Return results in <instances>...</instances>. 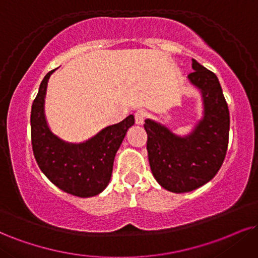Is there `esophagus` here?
<instances>
[{
  "label": "esophagus",
  "mask_w": 258,
  "mask_h": 258,
  "mask_svg": "<svg viewBox=\"0 0 258 258\" xmlns=\"http://www.w3.org/2000/svg\"><path fill=\"white\" fill-rule=\"evenodd\" d=\"M145 118H146V112L142 110H139L135 112V123L139 124V125H141V124H144L145 122Z\"/></svg>",
  "instance_id": "esophagus-1"
}]
</instances>
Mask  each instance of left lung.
Segmentation results:
<instances>
[{
  "label": "left lung",
  "mask_w": 258,
  "mask_h": 258,
  "mask_svg": "<svg viewBox=\"0 0 258 258\" xmlns=\"http://www.w3.org/2000/svg\"><path fill=\"white\" fill-rule=\"evenodd\" d=\"M187 80L201 94L202 117L191 132L178 135L166 124L145 120L152 173L164 189L189 192L214 178L227 152L230 112L217 75L192 58Z\"/></svg>",
  "instance_id": "1"
}]
</instances>
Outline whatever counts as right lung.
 I'll use <instances>...</instances> for the list:
<instances>
[{
	"label": "right lung",
	"mask_w": 258,
	"mask_h": 258,
	"mask_svg": "<svg viewBox=\"0 0 258 258\" xmlns=\"http://www.w3.org/2000/svg\"><path fill=\"white\" fill-rule=\"evenodd\" d=\"M49 72L32 104L31 138L37 164L52 184L78 197H92L109 185L113 160L126 132L134 125V114L107 125L84 142H68L53 134L45 117Z\"/></svg>",
	"instance_id": "1"
}]
</instances>
